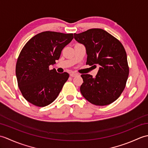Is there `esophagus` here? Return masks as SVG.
I'll use <instances>...</instances> for the list:
<instances>
[{"instance_id":"1","label":"esophagus","mask_w":148,"mask_h":148,"mask_svg":"<svg viewBox=\"0 0 148 148\" xmlns=\"http://www.w3.org/2000/svg\"><path fill=\"white\" fill-rule=\"evenodd\" d=\"M77 75V73H74V72H71V73L70 74V76L71 77H75V76H76Z\"/></svg>"}]
</instances>
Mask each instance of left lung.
<instances>
[{
    "label": "left lung",
    "mask_w": 148,
    "mask_h": 148,
    "mask_svg": "<svg viewBox=\"0 0 148 148\" xmlns=\"http://www.w3.org/2000/svg\"><path fill=\"white\" fill-rule=\"evenodd\" d=\"M74 39L86 47V65L99 66L95 77L82 74L81 93L96 106H107L117 100L126 86L129 74L127 53L121 42L101 29L74 34Z\"/></svg>",
    "instance_id": "obj_1"
}]
</instances>
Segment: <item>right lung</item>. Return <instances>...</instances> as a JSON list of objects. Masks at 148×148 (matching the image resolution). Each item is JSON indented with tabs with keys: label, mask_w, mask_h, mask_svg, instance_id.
Returning a JSON list of instances; mask_svg holds the SVG:
<instances>
[{
	"label": "right lung",
	"mask_w": 148,
	"mask_h": 148,
	"mask_svg": "<svg viewBox=\"0 0 148 148\" xmlns=\"http://www.w3.org/2000/svg\"><path fill=\"white\" fill-rule=\"evenodd\" d=\"M74 38L73 34L46 31L31 38L22 48L16 65L18 85L28 102L45 107L57 98L69 74L58 73L55 64L61 52Z\"/></svg>",
	"instance_id": "1"
}]
</instances>
